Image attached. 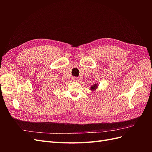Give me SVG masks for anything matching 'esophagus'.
Listing matches in <instances>:
<instances>
[{
    "instance_id": "esophagus-1",
    "label": "esophagus",
    "mask_w": 152,
    "mask_h": 152,
    "mask_svg": "<svg viewBox=\"0 0 152 152\" xmlns=\"http://www.w3.org/2000/svg\"><path fill=\"white\" fill-rule=\"evenodd\" d=\"M72 80L73 82H77L78 80H79V79H78V78H77V77H73L72 79Z\"/></svg>"
}]
</instances>
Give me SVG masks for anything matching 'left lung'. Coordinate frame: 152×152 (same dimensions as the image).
I'll list each match as a JSON object with an SVG mask.
<instances>
[{"instance_id":"obj_1","label":"left lung","mask_w":152,"mask_h":152,"mask_svg":"<svg viewBox=\"0 0 152 152\" xmlns=\"http://www.w3.org/2000/svg\"><path fill=\"white\" fill-rule=\"evenodd\" d=\"M98 87V83H96V84H93V86H92L91 87L90 89H91V91H94L96 90V89H97Z\"/></svg>"}]
</instances>
